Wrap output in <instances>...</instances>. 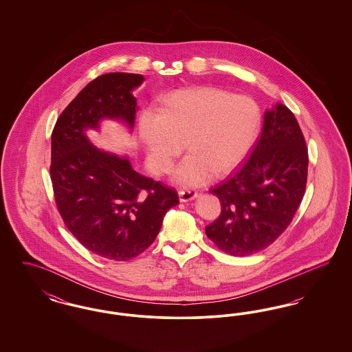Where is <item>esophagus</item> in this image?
<instances>
[{
    "label": "esophagus",
    "mask_w": 352,
    "mask_h": 352,
    "mask_svg": "<svg viewBox=\"0 0 352 352\" xmlns=\"http://www.w3.org/2000/svg\"><path fill=\"white\" fill-rule=\"evenodd\" d=\"M178 195H179V201L186 203V201H194L198 197V192L192 190H181Z\"/></svg>",
    "instance_id": "esophagus-1"
}]
</instances>
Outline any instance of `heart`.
Segmentation results:
<instances>
[{"label": "heart", "mask_w": 352, "mask_h": 352, "mask_svg": "<svg viewBox=\"0 0 352 352\" xmlns=\"http://www.w3.org/2000/svg\"><path fill=\"white\" fill-rule=\"evenodd\" d=\"M258 128L254 101L217 88L175 91L161 111L148 108L140 118V133L155 173L168 171L186 142L190 154L173 171V182L184 187L231 173L251 151Z\"/></svg>", "instance_id": "heart-1"}]
</instances>
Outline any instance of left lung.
Listing matches in <instances>:
<instances>
[{"instance_id": "left-lung-1", "label": "left lung", "mask_w": 352, "mask_h": 352, "mask_svg": "<svg viewBox=\"0 0 352 352\" xmlns=\"http://www.w3.org/2000/svg\"><path fill=\"white\" fill-rule=\"evenodd\" d=\"M307 148L290 109L277 102L264 112L263 131L250 158L210 192L221 214L206 234L221 251L250 256L265 250L290 224L303 198Z\"/></svg>"}]
</instances>
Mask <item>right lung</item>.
<instances>
[{
  "label": "right lung",
  "mask_w": 352,
  "mask_h": 352,
  "mask_svg": "<svg viewBox=\"0 0 352 352\" xmlns=\"http://www.w3.org/2000/svg\"><path fill=\"white\" fill-rule=\"evenodd\" d=\"M138 74L109 72L87 84L59 116L51 135V181L68 230L88 251L128 261L151 247L178 195L134 170L126 154L92 144L107 120L132 133Z\"/></svg>",
  "instance_id": "obj_1"
}]
</instances>
